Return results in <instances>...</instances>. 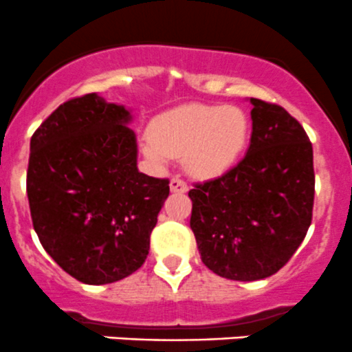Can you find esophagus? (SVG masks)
<instances>
[{
	"label": "esophagus",
	"mask_w": 352,
	"mask_h": 352,
	"mask_svg": "<svg viewBox=\"0 0 352 352\" xmlns=\"http://www.w3.org/2000/svg\"><path fill=\"white\" fill-rule=\"evenodd\" d=\"M169 188H171L173 193H184V191H188V184L183 179H179V177H173Z\"/></svg>",
	"instance_id": "obj_1"
}]
</instances>
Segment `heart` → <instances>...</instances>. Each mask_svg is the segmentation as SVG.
Returning <instances> with one entry per match:
<instances>
[{
    "instance_id": "1",
    "label": "heart",
    "mask_w": 352,
    "mask_h": 352,
    "mask_svg": "<svg viewBox=\"0 0 352 352\" xmlns=\"http://www.w3.org/2000/svg\"><path fill=\"white\" fill-rule=\"evenodd\" d=\"M250 137L252 121L241 107L186 104L155 118L142 148L157 166L183 155L188 173L208 179L224 175L243 157Z\"/></svg>"
}]
</instances>
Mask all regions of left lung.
Here are the masks:
<instances>
[{"mask_svg": "<svg viewBox=\"0 0 352 352\" xmlns=\"http://www.w3.org/2000/svg\"><path fill=\"white\" fill-rule=\"evenodd\" d=\"M252 138L243 161L190 190V228L201 262L231 280H260L283 269L311 224L313 147L277 104L250 97Z\"/></svg>", "mask_w": 352, "mask_h": 352, "instance_id": "8db88e82", "label": "left lung"}]
</instances>
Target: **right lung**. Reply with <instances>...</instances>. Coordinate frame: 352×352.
<instances>
[{"label": "right lung", "mask_w": 352, "mask_h": 352, "mask_svg": "<svg viewBox=\"0 0 352 352\" xmlns=\"http://www.w3.org/2000/svg\"><path fill=\"white\" fill-rule=\"evenodd\" d=\"M131 111L99 94L61 104L30 138L27 197L47 255L90 286L144 265L169 181L138 171Z\"/></svg>", "instance_id": "obj_1"}]
</instances>
